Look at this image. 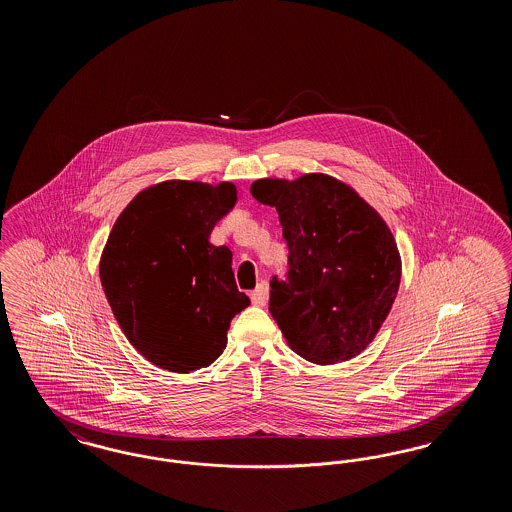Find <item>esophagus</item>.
I'll list each match as a JSON object with an SVG mask.
<instances>
[{"instance_id":"obj_1","label":"esophagus","mask_w":512,"mask_h":512,"mask_svg":"<svg viewBox=\"0 0 512 512\" xmlns=\"http://www.w3.org/2000/svg\"><path fill=\"white\" fill-rule=\"evenodd\" d=\"M267 299L268 293L265 284H259V286L251 292V301H253V305H257V307H265V305H267Z\"/></svg>"}]
</instances>
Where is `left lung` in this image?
Instances as JSON below:
<instances>
[{
    "mask_svg": "<svg viewBox=\"0 0 512 512\" xmlns=\"http://www.w3.org/2000/svg\"><path fill=\"white\" fill-rule=\"evenodd\" d=\"M288 244L286 278L272 276L268 311L303 359L334 365L359 355L388 317L401 280L390 228L349 186L326 174L257 180Z\"/></svg>",
    "mask_w": 512,
    "mask_h": 512,
    "instance_id": "left-lung-1",
    "label": "left lung"
}]
</instances>
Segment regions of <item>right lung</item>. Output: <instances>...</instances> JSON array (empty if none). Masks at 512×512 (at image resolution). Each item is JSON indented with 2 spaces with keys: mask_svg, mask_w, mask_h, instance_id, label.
Instances as JSON below:
<instances>
[{
  "mask_svg": "<svg viewBox=\"0 0 512 512\" xmlns=\"http://www.w3.org/2000/svg\"><path fill=\"white\" fill-rule=\"evenodd\" d=\"M234 205V184L171 180L136 195L115 222L101 286L122 332L153 365H211L232 318L251 303L236 286L232 251L209 242Z\"/></svg>",
  "mask_w": 512,
  "mask_h": 512,
  "instance_id": "right-lung-1",
  "label": "right lung"
}]
</instances>
